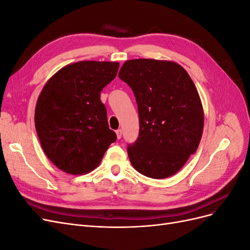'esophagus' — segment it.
Segmentation results:
<instances>
[{
    "mask_svg": "<svg viewBox=\"0 0 250 250\" xmlns=\"http://www.w3.org/2000/svg\"><path fill=\"white\" fill-rule=\"evenodd\" d=\"M122 133H123V131H122V129H118L117 131H116V134H117V138L120 140L121 138H122Z\"/></svg>",
    "mask_w": 250,
    "mask_h": 250,
    "instance_id": "1",
    "label": "esophagus"
}]
</instances>
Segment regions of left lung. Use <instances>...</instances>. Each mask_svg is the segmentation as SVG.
Returning <instances> with one entry per match:
<instances>
[{
  "instance_id": "1",
  "label": "left lung",
  "mask_w": 250,
  "mask_h": 250,
  "mask_svg": "<svg viewBox=\"0 0 250 250\" xmlns=\"http://www.w3.org/2000/svg\"><path fill=\"white\" fill-rule=\"evenodd\" d=\"M119 77L135 96L139 138L127 148L133 168L163 179L176 174L197 150L204 112L190 75L177 62L151 58L124 62Z\"/></svg>"
}]
</instances>
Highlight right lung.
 <instances>
[{
	"label": "right lung",
	"instance_id": "right-lung-1",
	"mask_svg": "<svg viewBox=\"0 0 250 250\" xmlns=\"http://www.w3.org/2000/svg\"><path fill=\"white\" fill-rule=\"evenodd\" d=\"M119 65L96 60L70 63L43 85L35 106V129L44 154L62 171L90 172L116 142L100 92L116 78Z\"/></svg>",
	"mask_w": 250,
	"mask_h": 250
}]
</instances>
